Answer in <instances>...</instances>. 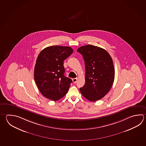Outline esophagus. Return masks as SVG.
<instances>
[{
  "mask_svg": "<svg viewBox=\"0 0 146 146\" xmlns=\"http://www.w3.org/2000/svg\"><path fill=\"white\" fill-rule=\"evenodd\" d=\"M72 80H73V82L74 83H76V82L77 80H78V78H74L72 79Z\"/></svg>",
  "mask_w": 146,
  "mask_h": 146,
  "instance_id": "1",
  "label": "esophagus"
}]
</instances>
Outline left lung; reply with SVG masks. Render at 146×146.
<instances>
[{
    "mask_svg": "<svg viewBox=\"0 0 146 146\" xmlns=\"http://www.w3.org/2000/svg\"><path fill=\"white\" fill-rule=\"evenodd\" d=\"M85 66V83L80 88L84 97L90 101L102 98L109 92L114 80L113 60L104 49L88 45L79 48Z\"/></svg>",
    "mask_w": 146,
    "mask_h": 146,
    "instance_id": "8db88e82",
    "label": "left lung"
}]
</instances>
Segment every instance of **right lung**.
I'll return each instance as SVG.
<instances>
[{"label": "right lung", "mask_w": 146, "mask_h": 146, "mask_svg": "<svg viewBox=\"0 0 146 146\" xmlns=\"http://www.w3.org/2000/svg\"><path fill=\"white\" fill-rule=\"evenodd\" d=\"M73 52L68 46H51L39 54L34 68V80L46 98L57 101L68 92L72 80L64 76L63 61Z\"/></svg>", "instance_id": "obj_1"}]
</instances>
